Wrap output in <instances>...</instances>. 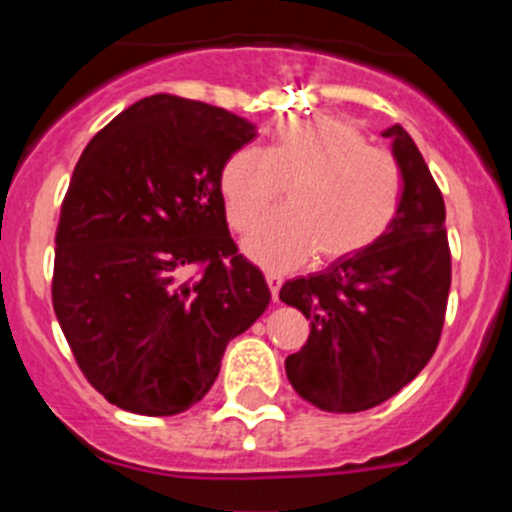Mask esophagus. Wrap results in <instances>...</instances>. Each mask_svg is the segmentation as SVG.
<instances>
[{"label": "esophagus", "instance_id": "1", "mask_svg": "<svg viewBox=\"0 0 512 512\" xmlns=\"http://www.w3.org/2000/svg\"><path fill=\"white\" fill-rule=\"evenodd\" d=\"M265 280H267V285H270V292H272V299H275L277 302V297H280V287H282V275H277V272H265Z\"/></svg>", "mask_w": 512, "mask_h": 512}]
</instances>
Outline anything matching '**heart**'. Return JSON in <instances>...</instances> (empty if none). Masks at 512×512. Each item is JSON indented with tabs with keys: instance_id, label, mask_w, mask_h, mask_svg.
Wrapping results in <instances>:
<instances>
[{
	"instance_id": "heart-1",
	"label": "heart",
	"mask_w": 512,
	"mask_h": 512,
	"mask_svg": "<svg viewBox=\"0 0 512 512\" xmlns=\"http://www.w3.org/2000/svg\"><path fill=\"white\" fill-rule=\"evenodd\" d=\"M220 188L235 230H247L287 188V208L245 237L252 260L287 270L314 250L319 262H339L374 245L399 213L401 170L356 123L322 113L280 123L270 151L232 153Z\"/></svg>"
}]
</instances>
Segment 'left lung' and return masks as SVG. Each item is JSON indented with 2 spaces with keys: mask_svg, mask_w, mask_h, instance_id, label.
<instances>
[{
  "mask_svg": "<svg viewBox=\"0 0 512 512\" xmlns=\"http://www.w3.org/2000/svg\"><path fill=\"white\" fill-rule=\"evenodd\" d=\"M391 141L404 190L394 223L371 247L317 275L285 282L280 299L309 319L307 344L285 361L304 401L334 414L374 409L428 364L451 289L443 195L401 126Z\"/></svg>",
  "mask_w": 512,
  "mask_h": 512,
  "instance_id": "left-lung-1",
  "label": "left lung"
}]
</instances>
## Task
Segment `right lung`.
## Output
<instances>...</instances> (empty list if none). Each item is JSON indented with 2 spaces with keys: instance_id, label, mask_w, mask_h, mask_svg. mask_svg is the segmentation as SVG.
Here are the masks:
<instances>
[{
  "instance_id": "obj_1",
  "label": "right lung",
  "mask_w": 512,
  "mask_h": 512,
  "mask_svg": "<svg viewBox=\"0 0 512 512\" xmlns=\"http://www.w3.org/2000/svg\"><path fill=\"white\" fill-rule=\"evenodd\" d=\"M252 138L247 118L156 94L118 113L76 163L51 302L79 369L118 409L173 416L198 404L227 342L270 304L232 242L220 188Z\"/></svg>"
}]
</instances>
